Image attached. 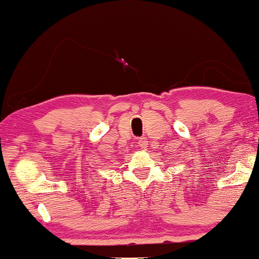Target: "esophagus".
Here are the masks:
<instances>
[{"label": "esophagus", "instance_id": "obj_1", "mask_svg": "<svg viewBox=\"0 0 259 259\" xmlns=\"http://www.w3.org/2000/svg\"><path fill=\"white\" fill-rule=\"evenodd\" d=\"M147 145H148V141L145 138L140 139L138 141V146H139V148H141V150H146Z\"/></svg>", "mask_w": 259, "mask_h": 259}]
</instances>
